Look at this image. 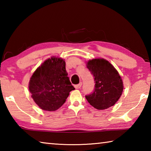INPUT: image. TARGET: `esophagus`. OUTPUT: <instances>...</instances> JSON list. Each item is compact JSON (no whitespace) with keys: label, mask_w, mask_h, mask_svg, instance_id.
<instances>
[{"label":"esophagus","mask_w":151,"mask_h":151,"mask_svg":"<svg viewBox=\"0 0 151 151\" xmlns=\"http://www.w3.org/2000/svg\"><path fill=\"white\" fill-rule=\"evenodd\" d=\"M81 86H82V83H81L78 84V85H76L75 86V88H76V89H78V88H80L81 87Z\"/></svg>","instance_id":"1"}]
</instances>
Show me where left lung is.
Returning a JSON list of instances; mask_svg holds the SVG:
<instances>
[{"label":"left lung","instance_id":"1","mask_svg":"<svg viewBox=\"0 0 151 151\" xmlns=\"http://www.w3.org/2000/svg\"><path fill=\"white\" fill-rule=\"evenodd\" d=\"M87 68L94 76L95 86L93 93L85 96L86 100L98 110L113 106L123 91V84L118 72L109 61L103 58L89 60Z\"/></svg>","mask_w":151,"mask_h":151}]
</instances>
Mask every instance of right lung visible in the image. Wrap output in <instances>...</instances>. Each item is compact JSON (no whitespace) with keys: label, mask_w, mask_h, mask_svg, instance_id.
I'll list each match as a JSON object with an SVG mask.
<instances>
[{"label":"right lung","mask_w":151,"mask_h":151,"mask_svg":"<svg viewBox=\"0 0 151 151\" xmlns=\"http://www.w3.org/2000/svg\"><path fill=\"white\" fill-rule=\"evenodd\" d=\"M65 61L52 57L35 70L29 82L32 98L40 108L54 111L65 103L75 90L65 68Z\"/></svg>","instance_id":"right-lung-1"}]
</instances>
